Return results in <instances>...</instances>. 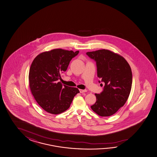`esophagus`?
<instances>
[{
    "instance_id": "34e87169",
    "label": "esophagus",
    "mask_w": 157,
    "mask_h": 157,
    "mask_svg": "<svg viewBox=\"0 0 157 157\" xmlns=\"http://www.w3.org/2000/svg\"><path fill=\"white\" fill-rule=\"evenodd\" d=\"M79 91H80V93H83L86 92L87 90L86 89H79Z\"/></svg>"
}]
</instances>
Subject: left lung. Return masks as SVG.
I'll return each mask as SVG.
<instances>
[{
    "label": "left lung",
    "mask_w": 157,
    "mask_h": 157,
    "mask_svg": "<svg viewBox=\"0 0 157 157\" xmlns=\"http://www.w3.org/2000/svg\"><path fill=\"white\" fill-rule=\"evenodd\" d=\"M86 54L96 62L97 76L105 83L103 91L95 94L97 101L91 108L101 117L112 116L124 105L130 94L132 84L130 65L123 56L109 50Z\"/></svg>",
    "instance_id": "left-lung-1"
}]
</instances>
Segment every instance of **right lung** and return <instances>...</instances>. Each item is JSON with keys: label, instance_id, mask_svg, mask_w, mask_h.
<instances>
[{"label": "right lung", "instance_id": "1", "mask_svg": "<svg viewBox=\"0 0 157 157\" xmlns=\"http://www.w3.org/2000/svg\"><path fill=\"white\" fill-rule=\"evenodd\" d=\"M79 51L55 49L39 54L33 60L29 73L30 90L36 101L46 112L58 114L70 107L77 88L63 85L58 80Z\"/></svg>", "mask_w": 157, "mask_h": 157}]
</instances>
